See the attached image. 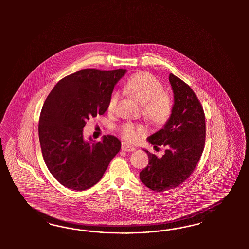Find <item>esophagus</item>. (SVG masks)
<instances>
[{"mask_svg": "<svg viewBox=\"0 0 249 249\" xmlns=\"http://www.w3.org/2000/svg\"><path fill=\"white\" fill-rule=\"evenodd\" d=\"M121 150L123 151H135V147L131 146L128 143H125V142H122L121 144Z\"/></svg>", "mask_w": 249, "mask_h": 249, "instance_id": "esophagus-1", "label": "esophagus"}]
</instances>
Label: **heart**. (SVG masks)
Wrapping results in <instances>:
<instances>
[{
  "label": "heart",
  "instance_id": "heart-1",
  "mask_svg": "<svg viewBox=\"0 0 249 249\" xmlns=\"http://www.w3.org/2000/svg\"><path fill=\"white\" fill-rule=\"evenodd\" d=\"M124 89L136 101L142 104L144 116L152 123L163 124L172 112L173 103L170 96L163 92L162 85L153 75L141 72L132 75L126 81ZM117 103V96L113 95L107 104V111H113ZM122 137L128 142H134L142 135L146 128L142 124L126 122L120 128Z\"/></svg>",
  "mask_w": 249,
  "mask_h": 249
}]
</instances>
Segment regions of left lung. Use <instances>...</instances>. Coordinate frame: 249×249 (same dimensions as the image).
Masks as SVG:
<instances>
[{
  "label": "left lung",
  "instance_id": "1",
  "mask_svg": "<svg viewBox=\"0 0 249 249\" xmlns=\"http://www.w3.org/2000/svg\"><path fill=\"white\" fill-rule=\"evenodd\" d=\"M174 106L163 128L147 138L150 143L165 147L158 158L145 150L149 164L140 173L144 184L155 192L176 188L194 172L204 151L205 117L195 92L176 75L170 74ZM159 149V148H158Z\"/></svg>",
  "mask_w": 249,
  "mask_h": 249
}]
</instances>
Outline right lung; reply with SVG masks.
Segmentation results:
<instances>
[{"mask_svg": "<svg viewBox=\"0 0 249 249\" xmlns=\"http://www.w3.org/2000/svg\"><path fill=\"white\" fill-rule=\"evenodd\" d=\"M126 69H82L61 79L45 99L39 119V141L45 164L67 188L83 191L102 178L121 148L115 136L86 141V121L107 109L114 87Z\"/></svg>", "mask_w": 249, "mask_h": 249, "instance_id": "add662e5", "label": "right lung"}]
</instances>
